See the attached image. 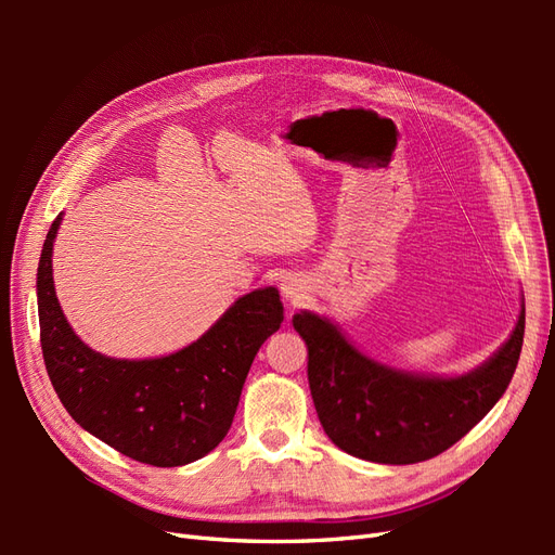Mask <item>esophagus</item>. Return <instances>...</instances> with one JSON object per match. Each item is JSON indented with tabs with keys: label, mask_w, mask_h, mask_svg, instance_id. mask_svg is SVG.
<instances>
[{
	"label": "esophagus",
	"mask_w": 555,
	"mask_h": 555,
	"mask_svg": "<svg viewBox=\"0 0 555 555\" xmlns=\"http://www.w3.org/2000/svg\"><path fill=\"white\" fill-rule=\"evenodd\" d=\"M282 294L287 296L289 300H298V298H304V294H306L304 280L296 278V275L284 278V280H282Z\"/></svg>",
	"instance_id": "esophagus-1"
}]
</instances>
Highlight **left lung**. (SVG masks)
<instances>
[{
	"instance_id": "obj_1",
	"label": "left lung",
	"mask_w": 555,
	"mask_h": 555,
	"mask_svg": "<svg viewBox=\"0 0 555 555\" xmlns=\"http://www.w3.org/2000/svg\"><path fill=\"white\" fill-rule=\"evenodd\" d=\"M292 322L308 345L310 393L333 444L363 461L410 465L456 444L505 393L524 347L526 306L489 361L449 379L379 365L312 312Z\"/></svg>"
}]
</instances>
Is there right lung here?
<instances>
[{
    "instance_id": "1",
    "label": "right lung",
    "mask_w": 555,
    "mask_h": 555,
    "mask_svg": "<svg viewBox=\"0 0 555 555\" xmlns=\"http://www.w3.org/2000/svg\"><path fill=\"white\" fill-rule=\"evenodd\" d=\"M50 227L37 273L43 361L62 405L94 438L125 456L178 467L206 456L224 440L249 365L282 324L275 287L238 298L196 343L145 361L108 359L92 351L66 322L53 284Z\"/></svg>"
}]
</instances>
